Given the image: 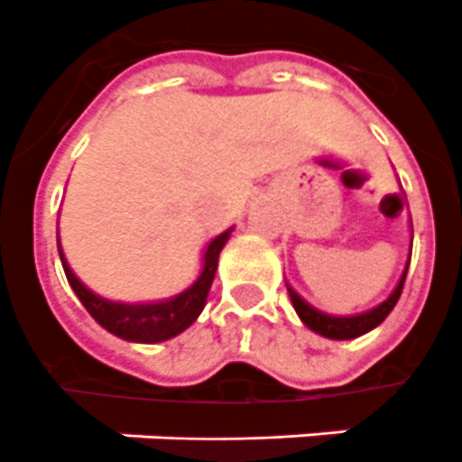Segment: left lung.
<instances>
[{"instance_id":"left-lung-1","label":"left lung","mask_w":462,"mask_h":462,"mask_svg":"<svg viewBox=\"0 0 462 462\" xmlns=\"http://www.w3.org/2000/svg\"><path fill=\"white\" fill-rule=\"evenodd\" d=\"M408 266L410 261L405 263V271H402L401 281L395 285V290L391 292L386 302H381L379 307H374L372 311H365V314H357V316H328L314 309L311 304H307L302 297L297 295L295 290L288 285V292H290V300H292V307L295 311L300 314V319L304 321V326L319 333L323 337H333V340H350V337H357V336H365L369 333L372 328H376L383 319H386L393 307L398 304V297L402 292V285H405V275H408Z\"/></svg>"}]
</instances>
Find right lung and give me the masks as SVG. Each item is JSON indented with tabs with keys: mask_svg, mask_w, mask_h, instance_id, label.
Instances as JSON below:
<instances>
[{
	"mask_svg": "<svg viewBox=\"0 0 462 462\" xmlns=\"http://www.w3.org/2000/svg\"><path fill=\"white\" fill-rule=\"evenodd\" d=\"M230 232L232 230L223 232L210 242L206 254H203L201 275L196 278L191 288H187L177 297H170L165 302L151 304H122L97 297L69 268L60 242H57V249H60V259L69 285L76 292V297L81 300L83 307L88 309V314L103 328H107L117 337L132 340V343H162L167 337H174L181 330H187L199 319L201 309L206 307V297H208V290L217 271V256H220V249L225 246V242L230 239Z\"/></svg>",
	"mask_w": 462,
	"mask_h": 462,
	"instance_id": "obj_1",
	"label": "right lung"
}]
</instances>
